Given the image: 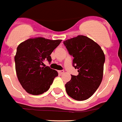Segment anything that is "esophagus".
<instances>
[{
  "label": "esophagus",
  "instance_id": "obj_1",
  "mask_svg": "<svg viewBox=\"0 0 122 122\" xmlns=\"http://www.w3.org/2000/svg\"><path fill=\"white\" fill-rule=\"evenodd\" d=\"M58 72H59V73L60 74V75H62V74L64 73V71H63V70H59V71H58Z\"/></svg>",
  "mask_w": 122,
  "mask_h": 122
}]
</instances>
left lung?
Returning <instances> with one entry per match:
<instances>
[{
	"label": "left lung",
	"instance_id": "8db88e82",
	"mask_svg": "<svg viewBox=\"0 0 122 122\" xmlns=\"http://www.w3.org/2000/svg\"><path fill=\"white\" fill-rule=\"evenodd\" d=\"M70 55L73 57V66L78 75H71L65 84L66 93L73 99H88L96 92L103 78L105 55L99 44L83 35L63 41Z\"/></svg>",
	"mask_w": 122,
	"mask_h": 122
}]
</instances>
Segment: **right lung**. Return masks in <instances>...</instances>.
<instances>
[{"instance_id": "add662e5", "label": "right lung", "mask_w": 122, "mask_h": 122, "mask_svg": "<svg viewBox=\"0 0 122 122\" xmlns=\"http://www.w3.org/2000/svg\"><path fill=\"white\" fill-rule=\"evenodd\" d=\"M62 40L44 37L30 38L20 44L15 56V70L18 81L28 93L39 95L46 92L58 73L43 62H51V55Z\"/></svg>"}]
</instances>
